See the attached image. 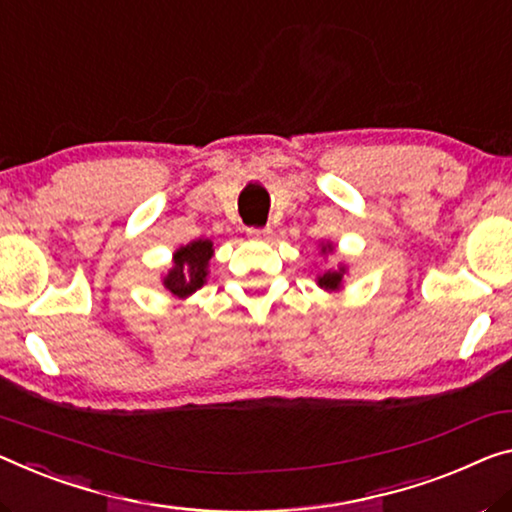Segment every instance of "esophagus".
Segmentation results:
<instances>
[{"mask_svg":"<svg viewBox=\"0 0 512 512\" xmlns=\"http://www.w3.org/2000/svg\"><path fill=\"white\" fill-rule=\"evenodd\" d=\"M251 240H270V229H247Z\"/></svg>","mask_w":512,"mask_h":512,"instance_id":"esophagus-1","label":"esophagus"}]
</instances>
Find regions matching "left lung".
<instances>
[{"label":"left lung","mask_w":512,"mask_h":512,"mask_svg":"<svg viewBox=\"0 0 512 512\" xmlns=\"http://www.w3.org/2000/svg\"><path fill=\"white\" fill-rule=\"evenodd\" d=\"M332 249H334L332 245H325V247H322V254H325V251H332ZM343 274H345V267H336V270L322 272L318 277V286L325 288V290H338V288H341V283H343Z\"/></svg>","instance_id":"obj_1"}]
</instances>
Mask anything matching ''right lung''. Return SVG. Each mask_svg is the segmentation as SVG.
Returning a JSON list of instances; mask_svg holds the SVG:
<instances>
[{"instance_id": "right-lung-1", "label": "right lung", "mask_w": 512, "mask_h": 512, "mask_svg": "<svg viewBox=\"0 0 512 512\" xmlns=\"http://www.w3.org/2000/svg\"><path fill=\"white\" fill-rule=\"evenodd\" d=\"M212 254H215V249H212L210 240H194L190 245L176 249L174 265H171L167 277L162 279L164 288L171 295L180 297V300L196 293L206 283L208 261Z\"/></svg>"}]
</instances>
